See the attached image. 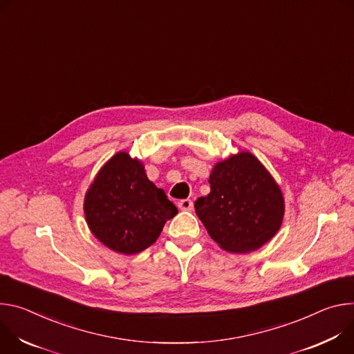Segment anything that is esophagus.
<instances>
[{"mask_svg": "<svg viewBox=\"0 0 354 354\" xmlns=\"http://www.w3.org/2000/svg\"><path fill=\"white\" fill-rule=\"evenodd\" d=\"M178 208L183 211H192L194 204L191 200H181V201H178Z\"/></svg>", "mask_w": 354, "mask_h": 354, "instance_id": "1", "label": "esophagus"}]
</instances>
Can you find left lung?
Returning <instances> with one entry per match:
<instances>
[{
  "mask_svg": "<svg viewBox=\"0 0 354 354\" xmlns=\"http://www.w3.org/2000/svg\"><path fill=\"white\" fill-rule=\"evenodd\" d=\"M209 185L211 192L194 207L209 236L223 250H257L279 232L284 218L283 192L250 151H239L216 163Z\"/></svg>",
  "mask_w": 354,
  "mask_h": 354,
  "instance_id": "8db88e82",
  "label": "left lung"
}]
</instances>
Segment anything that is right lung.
Here are the masks:
<instances>
[{
    "mask_svg": "<svg viewBox=\"0 0 354 354\" xmlns=\"http://www.w3.org/2000/svg\"><path fill=\"white\" fill-rule=\"evenodd\" d=\"M177 212L165 191L147 178L140 160L127 151H118L101 167L84 198L90 230L104 246L121 254L151 246Z\"/></svg>",
    "mask_w": 354,
    "mask_h": 354,
    "instance_id": "add662e5",
    "label": "right lung"
}]
</instances>
